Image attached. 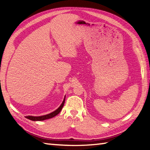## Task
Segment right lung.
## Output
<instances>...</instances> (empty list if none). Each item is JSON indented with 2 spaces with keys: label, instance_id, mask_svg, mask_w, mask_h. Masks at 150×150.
Here are the masks:
<instances>
[{
  "label": "right lung",
  "instance_id": "1",
  "mask_svg": "<svg viewBox=\"0 0 150 150\" xmlns=\"http://www.w3.org/2000/svg\"><path fill=\"white\" fill-rule=\"evenodd\" d=\"M64 102H65V96H64V98L63 101H62L61 105L59 107L58 109H56L55 110H54V112L50 113V114H47V115H43V116H25V117L27 118V119H29L30 120H32V121H43V120H45L50 119V118H52V117H54V116H57V115L61 112V110H62V107H63V106H64Z\"/></svg>",
  "mask_w": 150,
  "mask_h": 150
}]
</instances>
